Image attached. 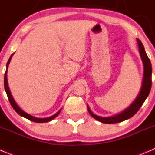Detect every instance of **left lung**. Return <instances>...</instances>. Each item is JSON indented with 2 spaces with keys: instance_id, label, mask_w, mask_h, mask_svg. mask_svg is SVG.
<instances>
[{
  "instance_id": "8db88e82",
  "label": "left lung",
  "mask_w": 155,
  "mask_h": 155,
  "mask_svg": "<svg viewBox=\"0 0 155 155\" xmlns=\"http://www.w3.org/2000/svg\"><path fill=\"white\" fill-rule=\"evenodd\" d=\"M138 45H139V54H140L141 59H142V63H143V79H142V86H141L140 91H139V94H138L137 97H136L133 103L124 110L120 114H117V115L111 116V117H100V116L95 115L91 112L90 110L89 107L87 105L88 107V110L89 112L90 115L94 118L95 120H98L99 122L104 123V124H117V123H120L122 121L128 120L131 118L132 117L135 115L139 108L142 107L143 103L145 102V99L148 97V94H149L150 91H151V73H152V68H151V64L149 58H148L145 52L144 46L141 41L137 38Z\"/></svg>"
}]
</instances>
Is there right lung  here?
<instances>
[{
    "instance_id": "1",
    "label": "right lung",
    "mask_w": 155,
    "mask_h": 155,
    "mask_svg": "<svg viewBox=\"0 0 155 155\" xmlns=\"http://www.w3.org/2000/svg\"><path fill=\"white\" fill-rule=\"evenodd\" d=\"M13 54L11 55V56H10V58H9L8 62H7V66H6L5 74H4V88H5L6 93H7V97H8V99H9V101H10V104H11L12 107L14 109V110L16 111L18 114H19V115L22 116V117H23L26 118V119L29 120L33 121V122L47 123V122H49V121H51L52 120H54L55 117H57L59 115L61 109L60 110H58V112H57L54 115L51 116V117H46V118H37V117H33V116L30 115V114H27V113H25V111L22 110L21 109L19 106H18L17 104L16 103L15 100L13 99V96H12V94H11V92H10V88H9V86H8V82H7V70H8V66H9V64H10V60H11Z\"/></svg>"
}]
</instances>
